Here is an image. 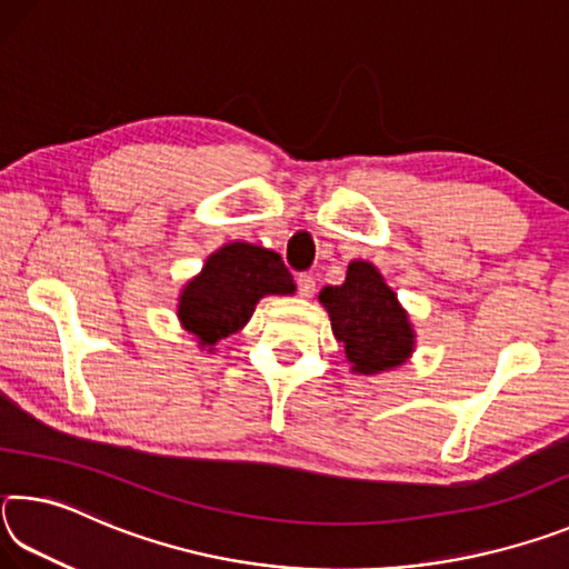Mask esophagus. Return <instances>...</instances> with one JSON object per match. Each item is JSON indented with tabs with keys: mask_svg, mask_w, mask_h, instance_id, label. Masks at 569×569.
Listing matches in <instances>:
<instances>
[{
	"mask_svg": "<svg viewBox=\"0 0 569 569\" xmlns=\"http://www.w3.org/2000/svg\"><path fill=\"white\" fill-rule=\"evenodd\" d=\"M313 293H316L313 276H308V273L298 276V296H301V298H311Z\"/></svg>",
	"mask_w": 569,
	"mask_h": 569,
	"instance_id": "obj_1",
	"label": "esophagus"
}]
</instances>
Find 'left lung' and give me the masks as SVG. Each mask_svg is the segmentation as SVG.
<instances>
[{"label":"left lung","mask_w":569,"mask_h":569,"mask_svg":"<svg viewBox=\"0 0 569 569\" xmlns=\"http://www.w3.org/2000/svg\"><path fill=\"white\" fill-rule=\"evenodd\" d=\"M319 303L331 319V331L343 343L351 373L377 377L399 369L417 349V331L407 308L369 261L353 258L341 286H326Z\"/></svg>","instance_id":"8db88e82"}]
</instances>
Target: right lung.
Masks as SVG:
<instances>
[{"instance_id": "1", "label": "right lung", "mask_w": 569, "mask_h": 569, "mask_svg": "<svg viewBox=\"0 0 569 569\" xmlns=\"http://www.w3.org/2000/svg\"><path fill=\"white\" fill-rule=\"evenodd\" d=\"M293 276L271 248L230 240L206 258L198 276L180 288L178 321L196 336L200 351L238 333L266 296H293Z\"/></svg>"}]
</instances>
